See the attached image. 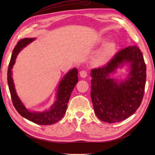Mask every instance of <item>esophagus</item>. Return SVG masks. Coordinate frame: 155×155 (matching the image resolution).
Returning a JSON list of instances; mask_svg holds the SVG:
<instances>
[{
    "instance_id": "obj_1",
    "label": "esophagus",
    "mask_w": 155,
    "mask_h": 155,
    "mask_svg": "<svg viewBox=\"0 0 155 155\" xmlns=\"http://www.w3.org/2000/svg\"><path fill=\"white\" fill-rule=\"evenodd\" d=\"M79 75H80V76L83 78H85L87 76V72L85 70H81V71L79 72Z\"/></svg>"
}]
</instances>
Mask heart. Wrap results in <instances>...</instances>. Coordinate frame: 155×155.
<instances>
[{
    "instance_id": "obj_1",
    "label": "heart",
    "mask_w": 155,
    "mask_h": 155,
    "mask_svg": "<svg viewBox=\"0 0 155 155\" xmlns=\"http://www.w3.org/2000/svg\"><path fill=\"white\" fill-rule=\"evenodd\" d=\"M116 45L114 42H110L104 45L93 58V62L97 64L105 63L115 53Z\"/></svg>"
}]
</instances>
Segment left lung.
<instances>
[{
	"mask_svg": "<svg viewBox=\"0 0 155 155\" xmlns=\"http://www.w3.org/2000/svg\"><path fill=\"white\" fill-rule=\"evenodd\" d=\"M125 65L129 74L121 81L111 76ZM91 96L98 118L113 124L127 119L141 104L146 81V66L138 46L117 52L105 66L91 70Z\"/></svg>",
	"mask_w": 155,
	"mask_h": 155,
	"instance_id": "8db88e82",
	"label": "left lung"
}]
</instances>
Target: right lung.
<instances>
[{"instance_id":"1","label":"right lung","mask_w":155,"mask_h":155,"mask_svg":"<svg viewBox=\"0 0 155 155\" xmlns=\"http://www.w3.org/2000/svg\"><path fill=\"white\" fill-rule=\"evenodd\" d=\"M35 40V38H25L20 40L13 50V54L8 69V84L13 106L21 116L38 125H51L58 122L64 116L67 109V104L74 88L78 82V69L74 68L64 75L61 80L54 104L45 111H30L18 97L12 78V68L15 64L18 54L26 46Z\"/></svg>"}]
</instances>
